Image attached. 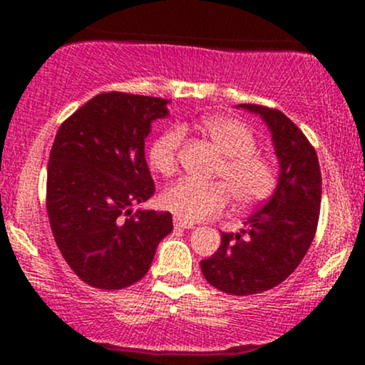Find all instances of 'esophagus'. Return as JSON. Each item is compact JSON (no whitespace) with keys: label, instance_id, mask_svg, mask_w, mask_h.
I'll return each instance as SVG.
<instances>
[{"label":"esophagus","instance_id":"obj_1","mask_svg":"<svg viewBox=\"0 0 365 365\" xmlns=\"http://www.w3.org/2000/svg\"><path fill=\"white\" fill-rule=\"evenodd\" d=\"M173 224H175V227H178V230H192V227H194V224L185 222V220L178 219V217H175Z\"/></svg>","mask_w":365,"mask_h":365}]
</instances>
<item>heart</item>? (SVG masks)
I'll return each mask as SVG.
<instances>
[{
	"instance_id": "1",
	"label": "heart",
	"mask_w": 365,
	"mask_h": 365,
	"mask_svg": "<svg viewBox=\"0 0 365 365\" xmlns=\"http://www.w3.org/2000/svg\"><path fill=\"white\" fill-rule=\"evenodd\" d=\"M187 128V127H183ZM224 155L217 178L226 183H201L180 180L160 194V205L178 219L197 222L220 215L233 194L240 206H252L272 196L277 187V165L270 157L256 152V134L245 121L233 116H206L194 125ZM183 141L180 128L162 132L148 150L150 165L162 176H171L178 165Z\"/></svg>"
}]
</instances>
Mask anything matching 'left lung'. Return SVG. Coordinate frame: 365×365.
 Listing matches in <instances>:
<instances>
[{
    "label": "left lung",
    "instance_id": "obj_1",
    "mask_svg": "<svg viewBox=\"0 0 365 365\" xmlns=\"http://www.w3.org/2000/svg\"><path fill=\"white\" fill-rule=\"evenodd\" d=\"M238 108L259 114L270 128L281 173L270 200L240 233H222L201 272L213 288L245 297L281 284L304 259L318 227L322 171L314 146L284 113L256 104Z\"/></svg>",
    "mask_w": 365,
    "mask_h": 365
}]
</instances>
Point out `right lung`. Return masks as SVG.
<instances>
[{
    "mask_svg": "<svg viewBox=\"0 0 365 365\" xmlns=\"http://www.w3.org/2000/svg\"><path fill=\"white\" fill-rule=\"evenodd\" d=\"M159 97L108 91L61 123L47 165V215L73 274L98 289L143 279L173 231L169 212L138 210L155 183L145 159L152 121L168 116Z\"/></svg>",
    "mask_w": 365,
    "mask_h": 365,
    "instance_id": "right-lung-1",
    "label": "right lung"
}]
</instances>
